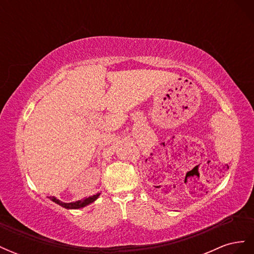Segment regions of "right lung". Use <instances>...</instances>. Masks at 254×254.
I'll return each mask as SVG.
<instances>
[{"label": "right lung", "instance_id": "obj_1", "mask_svg": "<svg viewBox=\"0 0 254 254\" xmlns=\"http://www.w3.org/2000/svg\"><path fill=\"white\" fill-rule=\"evenodd\" d=\"M98 196H99V193H97L96 195L91 196V197L81 199V200L75 201V202H71V203H65V202L60 201V200H58V199H57L56 197H54V196H53V197H49V198L52 199V200H53L54 202H56V203H58L59 205L65 207V209H79V207H83V206H86L87 204H89V203H91V202H93V201L95 200V199H97Z\"/></svg>", "mask_w": 254, "mask_h": 254}]
</instances>
